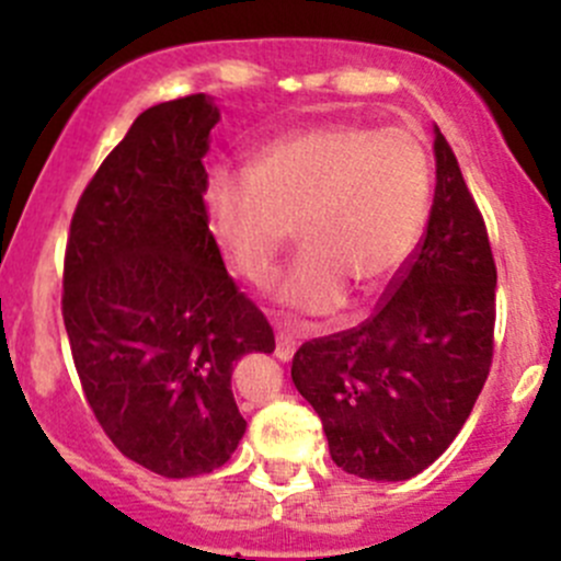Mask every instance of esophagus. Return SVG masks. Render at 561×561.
Instances as JSON below:
<instances>
[{
	"instance_id": "1",
	"label": "esophagus",
	"mask_w": 561,
	"mask_h": 561,
	"mask_svg": "<svg viewBox=\"0 0 561 561\" xmlns=\"http://www.w3.org/2000/svg\"><path fill=\"white\" fill-rule=\"evenodd\" d=\"M298 347V336L290 331H276V358L290 360L293 353Z\"/></svg>"
}]
</instances>
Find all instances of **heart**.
<instances>
[{
  "label": "heart",
  "mask_w": 561,
  "mask_h": 561,
  "mask_svg": "<svg viewBox=\"0 0 561 561\" xmlns=\"http://www.w3.org/2000/svg\"><path fill=\"white\" fill-rule=\"evenodd\" d=\"M428 160L401 129L322 124L265 146L252 171H217L214 239L252 285L274 276L293 228L304 254L276 285L298 314H325L347 287L371 293L410 260L428 208Z\"/></svg>",
  "instance_id": "b5f03b06"
}]
</instances>
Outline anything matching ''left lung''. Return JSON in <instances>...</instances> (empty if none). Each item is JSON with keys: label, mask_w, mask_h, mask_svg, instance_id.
<instances>
[{"label": "left lung", "mask_w": 561, "mask_h": 561, "mask_svg": "<svg viewBox=\"0 0 561 561\" xmlns=\"http://www.w3.org/2000/svg\"><path fill=\"white\" fill-rule=\"evenodd\" d=\"M437 186L426 233L369 320L312 339L293 382L314 407L336 467L407 480L467 423L494 358L496 265L483 214L434 127Z\"/></svg>", "instance_id": "obj_1"}]
</instances>
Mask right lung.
Listing matches in <instances>:
<instances>
[{"instance_id":"add662e5","label":"right lung","mask_w":561,"mask_h":561,"mask_svg":"<svg viewBox=\"0 0 561 561\" xmlns=\"http://www.w3.org/2000/svg\"><path fill=\"white\" fill-rule=\"evenodd\" d=\"M219 111L206 94L140 113L78 201L61 317L94 417L129 461L162 478L222 467L247 421L230 375L274 353L208 230L203 157Z\"/></svg>"}]
</instances>
